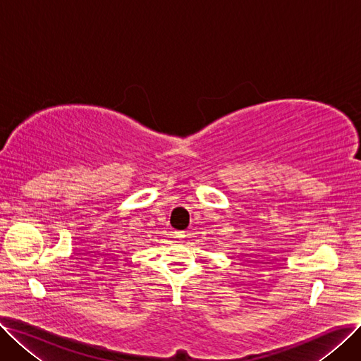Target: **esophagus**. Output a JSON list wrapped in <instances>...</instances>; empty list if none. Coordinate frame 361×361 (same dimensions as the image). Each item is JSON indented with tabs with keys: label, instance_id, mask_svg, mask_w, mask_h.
Listing matches in <instances>:
<instances>
[{
	"label": "esophagus",
	"instance_id": "obj_1",
	"mask_svg": "<svg viewBox=\"0 0 361 361\" xmlns=\"http://www.w3.org/2000/svg\"><path fill=\"white\" fill-rule=\"evenodd\" d=\"M176 237H177L178 240H181V238L185 237V235H184V233H180V231H178V233H176Z\"/></svg>",
	"mask_w": 361,
	"mask_h": 361
}]
</instances>
